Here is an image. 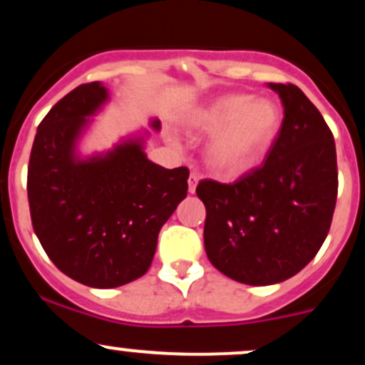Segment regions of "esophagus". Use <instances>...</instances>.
<instances>
[{
	"mask_svg": "<svg viewBox=\"0 0 365 365\" xmlns=\"http://www.w3.org/2000/svg\"><path fill=\"white\" fill-rule=\"evenodd\" d=\"M197 183H199V175L190 173V177H188V192H190V194H194L195 192Z\"/></svg>",
	"mask_w": 365,
	"mask_h": 365,
	"instance_id": "1",
	"label": "esophagus"
}]
</instances>
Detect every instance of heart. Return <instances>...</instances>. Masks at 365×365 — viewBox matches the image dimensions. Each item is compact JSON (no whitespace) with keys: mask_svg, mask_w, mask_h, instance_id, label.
Here are the masks:
<instances>
[{"mask_svg":"<svg viewBox=\"0 0 365 365\" xmlns=\"http://www.w3.org/2000/svg\"><path fill=\"white\" fill-rule=\"evenodd\" d=\"M194 127L214 133L206 149L211 168L240 173L261 161L282 127V111L269 99L250 94H230L199 113Z\"/></svg>","mask_w":365,"mask_h":365,"instance_id":"obj_1","label":"heart"}]
</instances>
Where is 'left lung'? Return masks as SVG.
I'll return each mask as SVG.
<instances>
[{"label": "left lung", "instance_id": "left-lung-1", "mask_svg": "<svg viewBox=\"0 0 365 365\" xmlns=\"http://www.w3.org/2000/svg\"><path fill=\"white\" fill-rule=\"evenodd\" d=\"M284 106L283 123L261 166L237 182L200 180L206 206L204 247L216 269L245 284L292 278L319 252L338 195L333 133L293 83H269Z\"/></svg>", "mask_w": 365, "mask_h": 365}]
</instances>
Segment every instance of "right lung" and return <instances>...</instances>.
Returning <instances> with one entry per match:
<instances>
[{
  "instance_id": "add662e5",
  "label": "right lung",
  "mask_w": 365,
  "mask_h": 365,
  "mask_svg": "<svg viewBox=\"0 0 365 365\" xmlns=\"http://www.w3.org/2000/svg\"><path fill=\"white\" fill-rule=\"evenodd\" d=\"M106 98L101 83L91 82L54 104L37 127L27 171L31 220L44 252L61 273L92 288L145 274L159 230L188 190V168L149 161L140 142L89 161L75 158L86 116Z\"/></svg>"
}]
</instances>
